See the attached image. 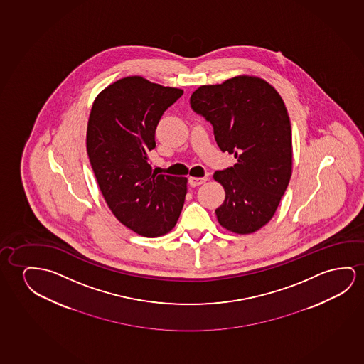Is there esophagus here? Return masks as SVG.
Here are the masks:
<instances>
[{
  "label": "esophagus",
  "mask_w": 364,
  "mask_h": 364,
  "mask_svg": "<svg viewBox=\"0 0 364 364\" xmlns=\"http://www.w3.org/2000/svg\"><path fill=\"white\" fill-rule=\"evenodd\" d=\"M206 180H208V178H193V176H190L189 184L190 186L196 188V186H199V185L204 184Z\"/></svg>",
  "instance_id": "34e87169"
}]
</instances>
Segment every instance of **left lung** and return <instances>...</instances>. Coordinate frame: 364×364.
<instances>
[{
	"label": "left lung",
	"instance_id": "left-lung-1",
	"mask_svg": "<svg viewBox=\"0 0 364 364\" xmlns=\"http://www.w3.org/2000/svg\"><path fill=\"white\" fill-rule=\"evenodd\" d=\"M190 105L210 122L223 153L237 164L214 173L225 190L216 209L228 230L250 234L274 215L291 176V127L277 90L254 76H237L220 85H204Z\"/></svg>",
	"mask_w": 364,
	"mask_h": 364
}]
</instances>
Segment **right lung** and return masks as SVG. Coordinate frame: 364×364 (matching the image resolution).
<instances>
[{
    "label": "right lung",
    "mask_w": 364,
    "mask_h": 364,
    "mask_svg": "<svg viewBox=\"0 0 364 364\" xmlns=\"http://www.w3.org/2000/svg\"><path fill=\"white\" fill-rule=\"evenodd\" d=\"M183 92L129 76L102 90L90 112L86 148L99 188L116 219L142 237L170 232L184 205L188 179L153 173L148 158L161 116Z\"/></svg>",
    "instance_id": "right-lung-1"
}]
</instances>
